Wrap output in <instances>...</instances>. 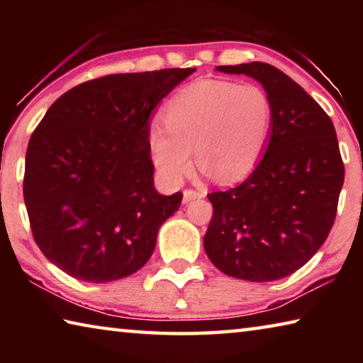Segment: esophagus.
Returning <instances> with one entry per match:
<instances>
[{"mask_svg":"<svg viewBox=\"0 0 363 363\" xmlns=\"http://www.w3.org/2000/svg\"><path fill=\"white\" fill-rule=\"evenodd\" d=\"M206 195L205 190H194V189H186L184 190V203H189L195 199H203Z\"/></svg>","mask_w":363,"mask_h":363,"instance_id":"34e87169","label":"esophagus"}]
</instances>
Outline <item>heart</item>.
I'll list each match as a JSON object with an SVG mask.
<instances>
[{
  "label": "heart",
  "mask_w": 363,
  "mask_h": 363,
  "mask_svg": "<svg viewBox=\"0 0 363 363\" xmlns=\"http://www.w3.org/2000/svg\"><path fill=\"white\" fill-rule=\"evenodd\" d=\"M164 125L149 131L153 163L169 182H179L196 162L218 182L240 181L266 152L274 126L270 96L256 83L200 79L164 107Z\"/></svg>",
  "instance_id": "1"
}]
</instances>
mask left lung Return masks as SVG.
Segmentation results:
<instances>
[{
	"label": "left lung",
	"mask_w": 363,
	"mask_h": 363,
	"mask_svg": "<svg viewBox=\"0 0 363 363\" xmlns=\"http://www.w3.org/2000/svg\"><path fill=\"white\" fill-rule=\"evenodd\" d=\"M253 77L274 106L264 158L240 186L211 192L213 216L203 245L220 272L272 281L296 272L333 227L344 163L333 123L312 97L274 65H219Z\"/></svg>",
	"instance_id": "obj_1"
}]
</instances>
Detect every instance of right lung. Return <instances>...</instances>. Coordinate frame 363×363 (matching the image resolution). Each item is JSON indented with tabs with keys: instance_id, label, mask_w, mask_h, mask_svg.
Returning a JSON list of instances; mask_svg holds the SVG:
<instances>
[{
	"instance_id": "1",
	"label": "right lung",
	"mask_w": 363,
	"mask_h": 363,
	"mask_svg": "<svg viewBox=\"0 0 363 363\" xmlns=\"http://www.w3.org/2000/svg\"><path fill=\"white\" fill-rule=\"evenodd\" d=\"M195 69L89 79L52 104L30 138L23 174L30 229L70 277L106 284L149 261L182 194L153 189L150 113Z\"/></svg>"
}]
</instances>
